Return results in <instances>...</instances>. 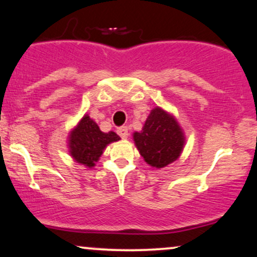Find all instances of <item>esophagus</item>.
<instances>
[{
  "mask_svg": "<svg viewBox=\"0 0 257 257\" xmlns=\"http://www.w3.org/2000/svg\"><path fill=\"white\" fill-rule=\"evenodd\" d=\"M117 134H118V136H121L122 139H126L128 138V135H129V132H128V128H126V126H119V128H117Z\"/></svg>",
  "mask_w": 257,
  "mask_h": 257,
  "instance_id": "obj_1",
  "label": "esophagus"
}]
</instances>
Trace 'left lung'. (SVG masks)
<instances>
[{"instance_id":"8db88e82","label":"left lung","mask_w":257,"mask_h":257,"mask_svg":"<svg viewBox=\"0 0 257 257\" xmlns=\"http://www.w3.org/2000/svg\"><path fill=\"white\" fill-rule=\"evenodd\" d=\"M134 141L147 163L163 168L180 156L184 136L175 118L157 107L149 114L142 132L134 133Z\"/></svg>"}]
</instances>
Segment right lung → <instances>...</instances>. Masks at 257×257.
Returning a JSON list of instances; mask_svg holds the SVG:
<instances>
[{
  "mask_svg": "<svg viewBox=\"0 0 257 257\" xmlns=\"http://www.w3.org/2000/svg\"><path fill=\"white\" fill-rule=\"evenodd\" d=\"M70 154L76 162L94 167L109 143L118 141L114 132L103 133L88 115H84L69 138Z\"/></svg>",
  "mask_w": 257,
  "mask_h": 257,
  "instance_id": "1",
  "label": "right lung"
}]
</instances>
